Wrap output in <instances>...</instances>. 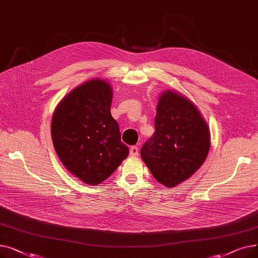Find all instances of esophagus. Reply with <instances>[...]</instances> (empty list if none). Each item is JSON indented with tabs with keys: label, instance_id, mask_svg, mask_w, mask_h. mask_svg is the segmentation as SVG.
Here are the masks:
<instances>
[{
	"label": "esophagus",
	"instance_id": "esophagus-1",
	"mask_svg": "<svg viewBox=\"0 0 258 258\" xmlns=\"http://www.w3.org/2000/svg\"><path fill=\"white\" fill-rule=\"evenodd\" d=\"M138 153H139V148H138V146H132L131 148H130V154H131V156L132 157H136V156H138Z\"/></svg>",
	"mask_w": 258,
	"mask_h": 258
}]
</instances>
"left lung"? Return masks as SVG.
Here are the masks:
<instances>
[{
  "instance_id": "left-lung-1",
  "label": "left lung",
  "mask_w": 258,
  "mask_h": 258,
  "mask_svg": "<svg viewBox=\"0 0 258 258\" xmlns=\"http://www.w3.org/2000/svg\"><path fill=\"white\" fill-rule=\"evenodd\" d=\"M209 147L208 126L194 103L171 91L162 94L155 133L141 148L155 179L166 187L187 180L204 163Z\"/></svg>"
}]
</instances>
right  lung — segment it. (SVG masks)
I'll return each instance as SVG.
<instances>
[{"label": "right lung", "mask_w": 258, "mask_h": 258, "mask_svg": "<svg viewBox=\"0 0 258 258\" xmlns=\"http://www.w3.org/2000/svg\"><path fill=\"white\" fill-rule=\"evenodd\" d=\"M112 94L104 80L92 79L67 95L52 118V141L58 158L90 185L110 177L130 153L111 115Z\"/></svg>", "instance_id": "1"}]
</instances>
